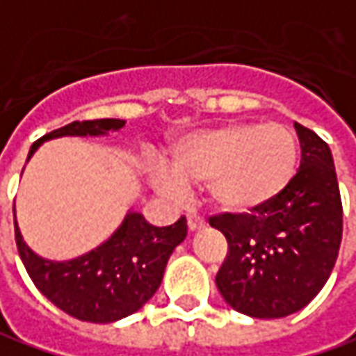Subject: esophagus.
I'll return each mask as SVG.
<instances>
[{"instance_id": "34e87169", "label": "esophagus", "mask_w": 356, "mask_h": 356, "mask_svg": "<svg viewBox=\"0 0 356 356\" xmlns=\"http://www.w3.org/2000/svg\"><path fill=\"white\" fill-rule=\"evenodd\" d=\"M187 227H189V230L193 232V230H197V228L202 227V218L197 213H189L187 215Z\"/></svg>"}]
</instances>
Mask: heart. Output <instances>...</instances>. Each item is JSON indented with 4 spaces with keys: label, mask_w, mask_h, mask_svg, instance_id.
Segmentation results:
<instances>
[{
    "label": "heart",
    "mask_w": 356,
    "mask_h": 356,
    "mask_svg": "<svg viewBox=\"0 0 356 356\" xmlns=\"http://www.w3.org/2000/svg\"><path fill=\"white\" fill-rule=\"evenodd\" d=\"M296 136L280 124H227L191 134L169 155L167 173L155 183L165 195L204 183L207 201L244 213L270 202L289 185L298 169Z\"/></svg>",
    "instance_id": "obj_1"
}]
</instances>
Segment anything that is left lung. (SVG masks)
<instances>
[{"label": "left lung", "instance_id": "8db88e82", "mask_svg": "<svg viewBox=\"0 0 356 356\" xmlns=\"http://www.w3.org/2000/svg\"><path fill=\"white\" fill-rule=\"evenodd\" d=\"M301 163L289 185L252 213L209 218L228 242L216 288L236 312L280 319L303 309L337 262L343 204L329 145L293 124Z\"/></svg>", "mask_w": 356, "mask_h": 356}]
</instances>
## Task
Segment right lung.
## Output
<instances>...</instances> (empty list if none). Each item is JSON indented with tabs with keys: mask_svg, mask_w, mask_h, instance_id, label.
<instances>
[{
	"mask_svg": "<svg viewBox=\"0 0 356 356\" xmlns=\"http://www.w3.org/2000/svg\"><path fill=\"white\" fill-rule=\"evenodd\" d=\"M124 120L72 122L37 140L29 157L47 140L63 136H104L124 128ZM187 236L181 216L171 227L147 225L140 213H128L116 232L92 252L68 262H51L23 242L15 222V242L33 284L58 309L88 323H112L152 300L165 272L167 260Z\"/></svg>",
	"mask_w": 356,
	"mask_h": 356,
	"instance_id": "right-lung-1",
	"label": "right lung"
}]
</instances>
